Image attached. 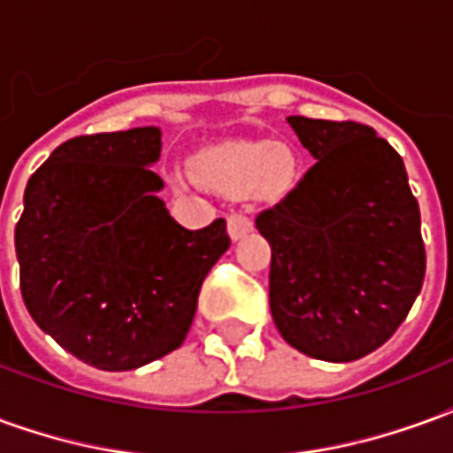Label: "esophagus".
Returning a JSON list of instances; mask_svg holds the SVG:
<instances>
[{
    "mask_svg": "<svg viewBox=\"0 0 453 453\" xmlns=\"http://www.w3.org/2000/svg\"><path fill=\"white\" fill-rule=\"evenodd\" d=\"M247 233H252V220L245 213H233L227 218V235H230V240H242Z\"/></svg>",
    "mask_w": 453,
    "mask_h": 453,
    "instance_id": "obj_1",
    "label": "esophagus"
}]
</instances>
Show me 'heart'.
<instances>
[{"label":"heart","instance_id":"1","mask_svg":"<svg viewBox=\"0 0 453 453\" xmlns=\"http://www.w3.org/2000/svg\"><path fill=\"white\" fill-rule=\"evenodd\" d=\"M196 177L181 167L169 169L177 188L196 187V179L227 196L250 194L257 201H284L298 184V157L294 148L272 140H237L198 152Z\"/></svg>","mask_w":453,"mask_h":453}]
</instances>
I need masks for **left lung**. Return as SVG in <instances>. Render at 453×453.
Instances as JSON below:
<instances>
[{
	"label": "left lung",
	"mask_w": 453,
	"mask_h": 453,
	"mask_svg": "<svg viewBox=\"0 0 453 453\" xmlns=\"http://www.w3.org/2000/svg\"><path fill=\"white\" fill-rule=\"evenodd\" d=\"M286 123L315 165L255 220L272 247V318L305 357L361 359L398 330L422 288L419 206L403 157L373 128Z\"/></svg>",
	"instance_id": "left-lung-1"
}]
</instances>
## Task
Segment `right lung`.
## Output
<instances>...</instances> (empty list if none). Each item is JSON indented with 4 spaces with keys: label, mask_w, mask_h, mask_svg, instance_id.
<instances>
[{
    "label": "right lung",
    "mask_w": 453,
    "mask_h": 453,
    "mask_svg": "<svg viewBox=\"0 0 453 453\" xmlns=\"http://www.w3.org/2000/svg\"><path fill=\"white\" fill-rule=\"evenodd\" d=\"M157 126L80 135L35 169L16 223L35 325L102 371H130L187 337L198 291L230 247L226 220L187 230L157 196Z\"/></svg>",
    "instance_id": "add662e5"
}]
</instances>
